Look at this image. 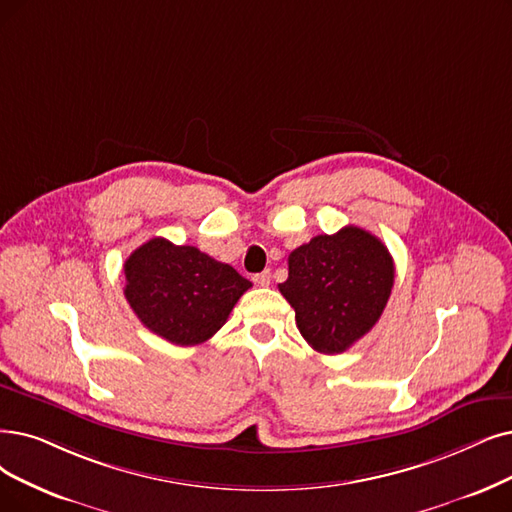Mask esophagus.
<instances>
[{
    "label": "esophagus",
    "mask_w": 512,
    "mask_h": 512,
    "mask_svg": "<svg viewBox=\"0 0 512 512\" xmlns=\"http://www.w3.org/2000/svg\"><path fill=\"white\" fill-rule=\"evenodd\" d=\"M252 279H254L256 285H262V288H267V285L271 283V271L267 269V271H262V273H256Z\"/></svg>",
    "instance_id": "esophagus-1"
}]
</instances>
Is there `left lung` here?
I'll use <instances>...</instances> for the list:
<instances>
[{
    "label": "left lung",
    "mask_w": 512,
    "mask_h": 512,
    "mask_svg": "<svg viewBox=\"0 0 512 512\" xmlns=\"http://www.w3.org/2000/svg\"><path fill=\"white\" fill-rule=\"evenodd\" d=\"M288 269L279 292L296 311L302 338L325 355L344 353L372 330L395 283L386 245L353 224L300 245Z\"/></svg>",
    "instance_id": "1"
}]
</instances>
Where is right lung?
Segmentation results:
<instances>
[{
	"mask_svg": "<svg viewBox=\"0 0 512 512\" xmlns=\"http://www.w3.org/2000/svg\"><path fill=\"white\" fill-rule=\"evenodd\" d=\"M124 273V294L140 323L178 346L210 340L252 288L231 264L163 237L136 248Z\"/></svg>",
	"mask_w": 512,
	"mask_h": 512,
	"instance_id": "right-lung-1",
	"label": "right lung"
}]
</instances>
